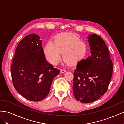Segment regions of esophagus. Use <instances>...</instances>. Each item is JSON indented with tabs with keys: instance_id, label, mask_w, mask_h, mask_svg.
Listing matches in <instances>:
<instances>
[{
	"instance_id": "obj_1",
	"label": "esophagus",
	"mask_w": 124,
	"mask_h": 124,
	"mask_svg": "<svg viewBox=\"0 0 124 124\" xmlns=\"http://www.w3.org/2000/svg\"><path fill=\"white\" fill-rule=\"evenodd\" d=\"M66 72V70L65 69H61V73H65Z\"/></svg>"
}]
</instances>
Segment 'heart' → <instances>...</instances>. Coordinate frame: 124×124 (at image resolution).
<instances>
[{
	"instance_id": "1",
	"label": "heart",
	"mask_w": 124,
	"mask_h": 124,
	"mask_svg": "<svg viewBox=\"0 0 124 124\" xmlns=\"http://www.w3.org/2000/svg\"><path fill=\"white\" fill-rule=\"evenodd\" d=\"M44 54L48 61L57 65L61 59L62 52L64 62L75 65L83 59L87 46L83 41L73 33L64 32L56 35L54 42L48 41L44 47Z\"/></svg>"
}]
</instances>
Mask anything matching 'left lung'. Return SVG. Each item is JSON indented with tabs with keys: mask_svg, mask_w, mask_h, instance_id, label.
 Returning <instances> with one entry per match:
<instances>
[{
	"mask_svg": "<svg viewBox=\"0 0 124 124\" xmlns=\"http://www.w3.org/2000/svg\"><path fill=\"white\" fill-rule=\"evenodd\" d=\"M87 39L92 55L77 66L73 84L74 97L85 103L93 102L106 93L113 71L109 51L103 39L96 34L89 35Z\"/></svg>",
	"mask_w": 124,
	"mask_h": 124,
	"instance_id": "obj_1",
	"label": "left lung"
}]
</instances>
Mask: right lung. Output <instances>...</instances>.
Instances as JSON below:
<instances>
[{"mask_svg": "<svg viewBox=\"0 0 124 124\" xmlns=\"http://www.w3.org/2000/svg\"><path fill=\"white\" fill-rule=\"evenodd\" d=\"M11 66L14 87L24 98L33 101L44 99L60 71L46 59L42 40L30 34L17 45Z\"/></svg>", "mask_w": 124, "mask_h": 124, "instance_id": "add662e5", "label": "right lung"}]
</instances>
